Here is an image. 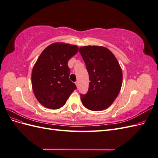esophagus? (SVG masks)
<instances>
[{"label": "esophagus", "instance_id": "obj_1", "mask_svg": "<svg viewBox=\"0 0 158 158\" xmlns=\"http://www.w3.org/2000/svg\"><path fill=\"white\" fill-rule=\"evenodd\" d=\"M75 84L76 85V86H77V88H78V86H79V82H78V81H76Z\"/></svg>", "mask_w": 158, "mask_h": 158}]
</instances>
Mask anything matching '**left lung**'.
Here are the masks:
<instances>
[{
	"label": "left lung",
	"mask_w": 158,
	"mask_h": 158,
	"mask_svg": "<svg viewBox=\"0 0 158 158\" xmlns=\"http://www.w3.org/2000/svg\"><path fill=\"white\" fill-rule=\"evenodd\" d=\"M80 53L89 74V89L81 95L85 107L94 111L107 109L120 92L123 83L122 69L113 52L102 46L80 47Z\"/></svg>",
	"instance_id": "left-lung-1"
}]
</instances>
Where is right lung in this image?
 I'll return each mask as SVG.
<instances>
[{
	"label": "right lung",
	"instance_id": "obj_1",
	"mask_svg": "<svg viewBox=\"0 0 158 158\" xmlns=\"http://www.w3.org/2000/svg\"><path fill=\"white\" fill-rule=\"evenodd\" d=\"M78 51V46L59 42L42 51L32 69L31 85L36 99L43 106L60 108L76 89L69 79L68 62Z\"/></svg>",
	"mask_w": 158,
	"mask_h": 158
}]
</instances>
